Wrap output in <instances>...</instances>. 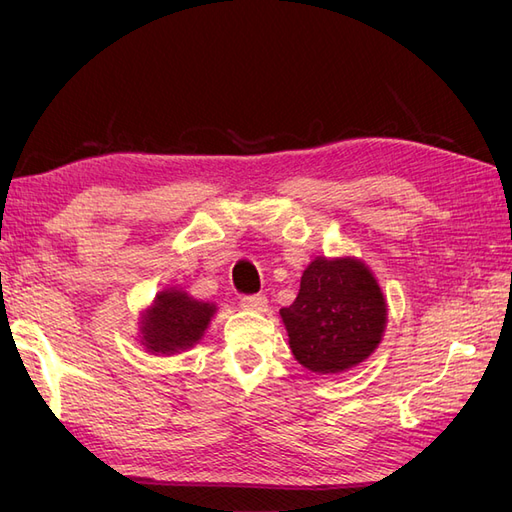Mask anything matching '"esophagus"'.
I'll return each mask as SVG.
<instances>
[{
  "instance_id": "obj_1",
  "label": "esophagus",
  "mask_w": 512,
  "mask_h": 512,
  "mask_svg": "<svg viewBox=\"0 0 512 512\" xmlns=\"http://www.w3.org/2000/svg\"><path fill=\"white\" fill-rule=\"evenodd\" d=\"M241 306L245 310H254V313H265L267 310V297L265 295H243Z\"/></svg>"
}]
</instances>
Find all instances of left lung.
Wrapping results in <instances>:
<instances>
[{
    "mask_svg": "<svg viewBox=\"0 0 512 512\" xmlns=\"http://www.w3.org/2000/svg\"><path fill=\"white\" fill-rule=\"evenodd\" d=\"M280 317L299 365L341 373L363 363L382 341L386 302L363 260L317 256Z\"/></svg>",
    "mask_w": 512,
    "mask_h": 512,
    "instance_id": "8db88e82",
    "label": "left lung"
}]
</instances>
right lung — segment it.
Here are the masks:
<instances>
[{
    "mask_svg": "<svg viewBox=\"0 0 512 512\" xmlns=\"http://www.w3.org/2000/svg\"><path fill=\"white\" fill-rule=\"evenodd\" d=\"M215 304L199 302L178 289L160 291L141 317V343L152 354H178L204 336Z\"/></svg>",
    "mask_w": 512,
    "mask_h": 512,
    "instance_id": "right-lung-1",
    "label": "right lung"
}]
</instances>
